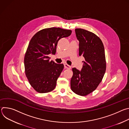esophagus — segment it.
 Wrapping results in <instances>:
<instances>
[{
  "label": "esophagus",
  "mask_w": 129,
  "mask_h": 129,
  "mask_svg": "<svg viewBox=\"0 0 129 129\" xmlns=\"http://www.w3.org/2000/svg\"><path fill=\"white\" fill-rule=\"evenodd\" d=\"M64 67L66 69H71V66L70 65L67 64H64Z\"/></svg>",
  "instance_id": "34e87169"
}]
</instances>
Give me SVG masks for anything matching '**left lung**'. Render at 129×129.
Returning <instances> with one entry per match:
<instances>
[{
  "label": "left lung",
  "instance_id": "8db88e82",
  "mask_svg": "<svg viewBox=\"0 0 129 129\" xmlns=\"http://www.w3.org/2000/svg\"><path fill=\"white\" fill-rule=\"evenodd\" d=\"M79 41V56L85 60L81 70L73 68L70 81L72 91L75 93L86 95L93 92L102 81L106 69L105 49L98 37L82 28L75 29Z\"/></svg>",
  "mask_w": 129,
  "mask_h": 129
}]
</instances>
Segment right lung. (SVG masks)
<instances>
[{
    "instance_id": "1",
    "label": "right lung",
    "mask_w": 129,
    "mask_h": 129,
    "mask_svg": "<svg viewBox=\"0 0 129 129\" xmlns=\"http://www.w3.org/2000/svg\"><path fill=\"white\" fill-rule=\"evenodd\" d=\"M71 34L70 30L53 27L40 30L31 39L24 63L26 76L36 91L47 93L56 87L64 65L49 61L48 55L56 53L59 40Z\"/></svg>"
}]
</instances>
